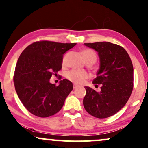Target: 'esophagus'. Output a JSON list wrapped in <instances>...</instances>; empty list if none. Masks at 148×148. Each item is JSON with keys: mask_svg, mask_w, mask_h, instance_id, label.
<instances>
[{"mask_svg": "<svg viewBox=\"0 0 148 148\" xmlns=\"http://www.w3.org/2000/svg\"><path fill=\"white\" fill-rule=\"evenodd\" d=\"M73 88H74V89H76V88H78V86H76V85H74V86H73Z\"/></svg>", "mask_w": 148, "mask_h": 148, "instance_id": "1", "label": "esophagus"}]
</instances>
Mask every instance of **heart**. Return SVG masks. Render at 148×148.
<instances>
[{
    "mask_svg": "<svg viewBox=\"0 0 148 148\" xmlns=\"http://www.w3.org/2000/svg\"><path fill=\"white\" fill-rule=\"evenodd\" d=\"M82 53L87 63H95L96 62L97 56L96 53L92 49H86L83 50ZM69 55V53H68L64 56L63 58H62V64H63L67 63ZM66 77L74 84L76 85H81L84 84L86 79H88L90 77V74L86 72H81V71H78L76 69H72L67 73Z\"/></svg>",
    "mask_w": 148,
    "mask_h": 148,
    "instance_id": "b5f03b06",
    "label": "heart"
}]
</instances>
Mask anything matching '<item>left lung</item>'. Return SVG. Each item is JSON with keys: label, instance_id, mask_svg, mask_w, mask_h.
<instances>
[{"label": "left lung", "instance_id": "left-lung-1", "mask_svg": "<svg viewBox=\"0 0 148 148\" xmlns=\"http://www.w3.org/2000/svg\"><path fill=\"white\" fill-rule=\"evenodd\" d=\"M98 52L100 67L92 84L101 86L96 92L85 87V109L97 118L111 117L120 111L130 99L134 88V68L128 53L121 46L108 42L85 43Z\"/></svg>", "mask_w": 148, "mask_h": 148}]
</instances>
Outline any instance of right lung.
<instances>
[{
	"mask_svg": "<svg viewBox=\"0 0 148 148\" xmlns=\"http://www.w3.org/2000/svg\"><path fill=\"white\" fill-rule=\"evenodd\" d=\"M76 45L42 40L28 46L21 53L13 80L18 98L30 113L47 118L63 106L73 90L72 83L63 79L57 86L49 80L62 68L63 54Z\"/></svg>",
	"mask_w": 148,
	"mask_h": 148,
	"instance_id": "right-lung-1",
	"label": "right lung"
}]
</instances>
